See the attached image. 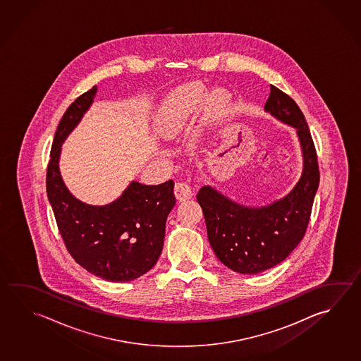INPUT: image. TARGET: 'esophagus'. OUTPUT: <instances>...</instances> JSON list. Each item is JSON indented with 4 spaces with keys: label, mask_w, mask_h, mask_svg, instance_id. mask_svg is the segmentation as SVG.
<instances>
[{
    "label": "esophagus",
    "mask_w": 361,
    "mask_h": 361,
    "mask_svg": "<svg viewBox=\"0 0 361 361\" xmlns=\"http://www.w3.org/2000/svg\"><path fill=\"white\" fill-rule=\"evenodd\" d=\"M174 195L179 201H187L193 196V190L190 184L185 183V182H178L174 185Z\"/></svg>",
    "instance_id": "obj_1"
}]
</instances>
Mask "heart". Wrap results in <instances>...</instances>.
<instances>
[{
  "label": "heart",
  "mask_w": 361,
  "mask_h": 361,
  "mask_svg": "<svg viewBox=\"0 0 361 361\" xmlns=\"http://www.w3.org/2000/svg\"><path fill=\"white\" fill-rule=\"evenodd\" d=\"M216 103L212 106L214 116H223L225 113V103L222 98H214ZM206 103L204 92L196 86H184L178 92H173L165 102L161 119H160V131L165 137H174L183 130L185 125L193 118Z\"/></svg>",
  "instance_id": "obj_1"
}]
</instances>
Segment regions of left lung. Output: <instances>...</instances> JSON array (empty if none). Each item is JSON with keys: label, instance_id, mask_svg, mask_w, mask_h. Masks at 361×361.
<instances>
[{"label": "left lung", "instance_id": "1", "mask_svg": "<svg viewBox=\"0 0 361 361\" xmlns=\"http://www.w3.org/2000/svg\"><path fill=\"white\" fill-rule=\"evenodd\" d=\"M264 111L296 130L302 171L295 187L263 207L236 204L210 185L197 193L215 255L226 267L245 275L275 267L295 250L308 228L319 185L314 142L300 108L288 94L271 85Z\"/></svg>", "mask_w": 361, "mask_h": 361}]
</instances>
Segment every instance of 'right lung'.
Returning <instances> with one entry per match:
<instances>
[{"mask_svg":"<svg viewBox=\"0 0 361 361\" xmlns=\"http://www.w3.org/2000/svg\"><path fill=\"white\" fill-rule=\"evenodd\" d=\"M92 86L67 108L53 140L47 196L66 248L81 267L106 281H131L150 271L163 250L165 223L176 204L174 182H131L111 204L92 206L73 197L61 177V146L94 102Z\"/></svg>","mask_w":361,"mask_h":361,"instance_id":"add662e5","label":"right lung"}]
</instances>
